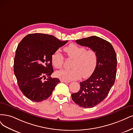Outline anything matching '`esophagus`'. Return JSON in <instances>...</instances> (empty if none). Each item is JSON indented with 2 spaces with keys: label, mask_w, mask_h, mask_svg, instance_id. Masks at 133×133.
Segmentation results:
<instances>
[{
  "label": "esophagus",
  "mask_w": 133,
  "mask_h": 133,
  "mask_svg": "<svg viewBox=\"0 0 133 133\" xmlns=\"http://www.w3.org/2000/svg\"><path fill=\"white\" fill-rule=\"evenodd\" d=\"M60 81H61V82H62V83H68L70 82V81H65V80H62V79H61Z\"/></svg>",
  "instance_id": "1"
}]
</instances>
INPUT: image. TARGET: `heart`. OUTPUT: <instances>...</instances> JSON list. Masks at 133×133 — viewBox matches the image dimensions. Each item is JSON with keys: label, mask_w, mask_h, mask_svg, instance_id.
Wrapping results in <instances>:
<instances>
[{"label": "heart", "mask_w": 133, "mask_h": 133, "mask_svg": "<svg viewBox=\"0 0 133 133\" xmlns=\"http://www.w3.org/2000/svg\"><path fill=\"white\" fill-rule=\"evenodd\" d=\"M67 57L72 59L70 70H62L55 72V76L61 79L72 81L82 77H90L95 71L98 62L97 52L92 49L87 50L85 46L71 44L64 48ZM52 65L60 69L63 65L64 57L59 50L54 52L51 55Z\"/></svg>", "instance_id": "heart-1"}]
</instances>
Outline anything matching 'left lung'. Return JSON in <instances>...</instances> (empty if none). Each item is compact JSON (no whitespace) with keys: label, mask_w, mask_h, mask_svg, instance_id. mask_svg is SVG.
I'll return each instance as SVG.
<instances>
[{"label":"left lung","mask_w":133,"mask_h":133,"mask_svg":"<svg viewBox=\"0 0 133 133\" xmlns=\"http://www.w3.org/2000/svg\"><path fill=\"white\" fill-rule=\"evenodd\" d=\"M82 46L94 49L98 55L96 69L87 80L80 83V89L72 94L76 104L84 108L98 105L108 95L114 85L117 73V56L111 44L105 39L91 36L77 40Z\"/></svg>","instance_id":"left-lung-1"}]
</instances>
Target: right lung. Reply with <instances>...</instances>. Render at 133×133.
Masks as SVG:
<instances>
[{"label": "right lung", "mask_w": 133, "mask_h": 133, "mask_svg": "<svg viewBox=\"0 0 133 133\" xmlns=\"http://www.w3.org/2000/svg\"><path fill=\"white\" fill-rule=\"evenodd\" d=\"M67 42L49 34L32 33L19 43L14 71L19 89L28 99L34 102L47 99L60 82L58 78L50 77L54 71L51 55Z\"/></svg>", "instance_id": "obj_1"}]
</instances>
